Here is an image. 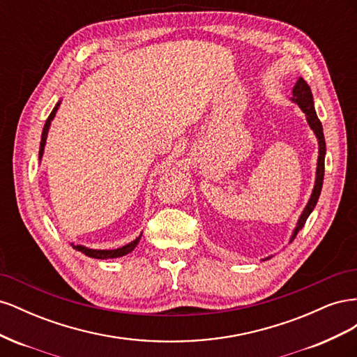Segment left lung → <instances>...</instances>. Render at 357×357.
<instances>
[{
  "label": "left lung",
  "mask_w": 357,
  "mask_h": 357,
  "mask_svg": "<svg viewBox=\"0 0 357 357\" xmlns=\"http://www.w3.org/2000/svg\"><path fill=\"white\" fill-rule=\"evenodd\" d=\"M290 101L299 105V109L305 113V119H307V123L310 125V128L312 129V132H314L316 138H317V144H319V156H317V168H316V180H314V188H312L311 192V197L305 205V208L302 210L299 219L296 222V226L294 232H291L289 243H291L295 240V236L298 235V232L304 228V225L308 219V215L314 210L316 204L319 201L320 197V192H321V186H323V177H325V155H326V143H325V135H323V126L319 121L316 109H314V100H312V93L310 86L307 84V82L299 77L296 84L294 86V91H291V96H290ZM271 256H266L264 257L262 261H268V259H271Z\"/></svg>",
  "instance_id": "left-lung-1"
}]
</instances>
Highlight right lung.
<instances>
[{"label":"right lung","instance_id":"obj_1","mask_svg":"<svg viewBox=\"0 0 357 357\" xmlns=\"http://www.w3.org/2000/svg\"><path fill=\"white\" fill-rule=\"evenodd\" d=\"M61 101H62V100H59V101L56 102V105L53 107V110H52V113L49 114L47 121H46V123H45V128H43L41 142H40V150H38V160H40V162H41V159H43V155H45V146H46V139H47L49 129H50L52 121H53V119H55V116H56V112H58V109H59ZM142 235H143V232L139 234V235L137 236V238L132 240L131 243H128V244H125V245H122V247H119V248H110V250H95V248H88V247L80 245V244L75 245L74 243H71V245H73V248H75V250H77V252H82L83 255L89 256V257H93V259H114V257H122V256H125V255H128V253H131V252L134 250V248L138 245L139 240H142Z\"/></svg>","mask_w":357,"mask_h":357}]
</instances>
